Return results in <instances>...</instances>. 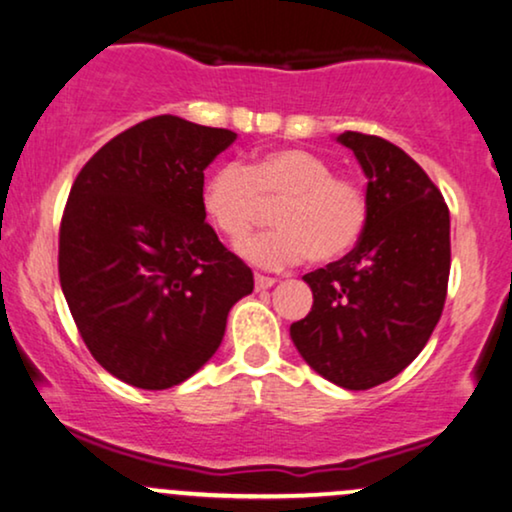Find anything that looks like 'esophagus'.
<instances>
[{
    "instance_id": "esophagus-1",
    "label": "esophagus",
    "mask_w": 512,
    "mask_h": 512,
    "mask_svg": "<svg viewBox=\"0 0 512 512\" xmlns=\"http://www.w3.org/2000/svg\"><path fill=\"white\" fill-rule=\"evenodd\" d=\"M254 282H256V289H258V291H261V289H270L272 284H275V277H268V275H258V272H256Z\"/></svg>"
}]
</instances>
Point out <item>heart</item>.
Wrapping results in <instances>:
<instances>
[{"instance_id": "b5f03b06", "label": "heart", "mask_w": 512, "mask_h": 512, "mask_svg": "<svg viewBox=\"0 0 512 512\" xmlns=\"http://www.w3.org/2000/svg\"><path fill=\"white\" fill-rule=\"evenodd\" d=\"M209 221L232 247H242L272 209L277 230L249 244V261L282 268L308 256L317 265L334 263L360 244L369 223V195L353 176L336 174L334 164L301 148L270 150L216 169L202 190Z\"/></svg>"}]
</instances>
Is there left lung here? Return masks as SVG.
Instances as JSON below:
<instances>
[{
	"mask_svg": "<svg viewBox=\"0 0 512 512\" xmlns=\"http://www.w3.org/2000/svg\"><path fill=\"white\" fill-rule=\"evenodd\" d=\"M369 178V223L341 261L303 275L310 313L291 341L317 374L348 390L386 383L416 360L447 298L449 209L426 171L386 138L345 131Z\"/></svg>",
	"mask_w": 512,
	"mask_h": 512,
	"instance_id": "obj_1",
	"label": "left lung"
}]
</instances>
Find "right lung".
<instances>
[{"instance_id": "1", "label": "right lung", "mask_w": 512, "mask_h": 512, "mask_svg": "<svg viewBox=\"0 0 512 512\" xmlns=\"http://www.w3.org/2000/svg\"><path fill=\"white\" fill-rule=\"evenodd\" d=\"M228 129L159 115L105 143L79 171L58 235V277L103 369L143 390L178 386L223 341L254 272L204 221V169Z\"/></svg>"}]
</instances>
